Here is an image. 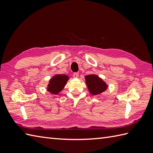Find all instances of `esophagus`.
Listing matches in <instances>:
<instances>
[{"mask_svg":"<svg viewBox=\"0 0 153 153\" xmlns=\"http://www.w3.org/2000/svg\"><path fill=\"white\" fill-rule=\"evenodd\" d=\"M73 76H74V77H75V78H77V77L79 76V73L78 72H74L73 74Z\"/></svg>","mask_w":153,"mask_h":153,"instance_id":"obj_1","label":"esophagus"}]
</instances>
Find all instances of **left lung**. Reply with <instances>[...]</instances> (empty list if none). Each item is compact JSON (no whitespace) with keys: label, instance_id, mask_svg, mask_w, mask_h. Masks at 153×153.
I'll return each mask as SVG.
<instances>
[{"label":"left lung","instance_id":"1","mask_svg":"<svg viewBox=\"0 0 153 153\" xmlns=\"http://www.w3.org/2000/svg\"><path fill=\"white\" fill-rule=\"evenodd\" d=\"M86 84L89 92L93 95H99L104 92L107 88L106 84L95 75H88L85 76Z\"/></svg>","mask_w":153,"mask_h":153}]
</instances>
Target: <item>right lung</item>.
<instances>
[{
	"label": "right lung",
	"instance_id": "right-lung-1",
	"mask_svg": "<svg viewBox=\"0 0 153 153\" xmlns=\"http://www.w3.org/2000/svg\"><path fill=\"white\" fill-rule=\"evenodd\" d=\"M68 80V77L65 75H56L50 81V83L48 85V91L56 95L63 89Z\"/></svg>",
	"mask_w": 153,
	"mask_h": 153
}]
</instances>
